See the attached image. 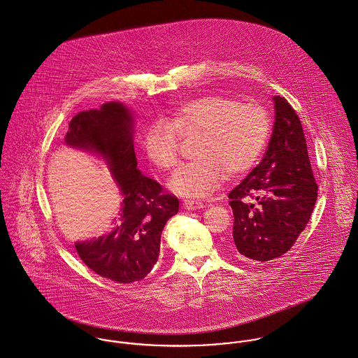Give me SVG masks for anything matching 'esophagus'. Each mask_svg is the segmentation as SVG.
<instances>
[{
	"label": "esophagus",
	"mask_w": 358,
	"mask_h": 358,
	"mask_svg": "<svg viewBox=\"0 0 358 358\" xmlns=\"http://www.w3.org/2000/svg\"><path fill=\"white\" fill-rule=\"evenodd\" d=\"M183 208L189 209V210H194V209H201L204 208V204L200 201H193V200H185L183 201Z\"/></svg>",
	"instance_id": "34e87169"
}]
</instances>
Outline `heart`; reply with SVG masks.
<instances>
[{
	"instance_id": "1",
	"label": "heart",
	"mask_w": 358,
	"mask_h": 358,
	"mask_svg": "<svg viewBox=\"0 0 358 358\" xmlns=\"http://www.w3.org/2000/svg\"><path fill=\"white\" fill-rule=\"evenodd\" d=\"M271 129L268 111L257 103H240L224 95H205L185 102L171 120H155L143 136L149 161L172 171L180 158V138L201 131L196 159L180 166L169 182L186 197H205L226 179L248 171L263 152Z\"/></svg>"
}]
</instances>
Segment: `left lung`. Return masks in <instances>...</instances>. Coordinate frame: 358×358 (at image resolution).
Returning <instances> with one entry per match:
<instances>
[{"label":"left lung","mask_w":358,"mask_h":358,"mask_svg":"<svg viewBox=\"0 0 358 358\" xmlns=\"http://www.w3.org/2000/svg\"><path fill=\"white\" fill-rule=\"evenodd\" d=\"M274 104L267 152L229 194L236 250L255 262L273 260L294 247L311 217L318 190L298 114L282 96H274Z\"/></svg>","instance_id":"left-lung-1"}]
</instances>
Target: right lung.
<instances>
[{"label":"right lung","instance_id":"right-lung-1","mask_svg":"<svg viewBox=\"0 0 358 358\" xmlns=\"http://www.w3.org/2000/svg\"><path fill=\"white\" fill-rule=\"evenodd\" d=\"M64 142L102 154L124 194L110 233L77 243V254L92 271L118 284L143 280L158 260L162 229L178 213L179 200L136 168L131 113L117 102L80 111L71 118Z\"/></svg>","mask_w":358,"mask_h":358}]
</instances>
